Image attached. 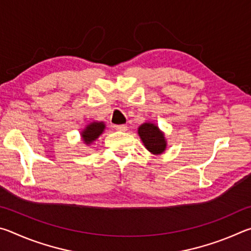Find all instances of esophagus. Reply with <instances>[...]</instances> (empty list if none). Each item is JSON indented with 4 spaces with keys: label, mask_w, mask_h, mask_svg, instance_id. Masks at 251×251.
Instances as JSON below:
<instances>
[{
    "label": "esophagus",
    "mask_w": 251,
    "mask_h": 251,
    "mask_svg": "<svg viewBox=\"0 0 251 251\" xmlns=\"http://www.w3.org/2000/svg\"><path fill=\"white\" fill-rule=\"evenodd\" d=\"M115 129L118 131H126L127 126L126 125H117V126H115Z\"/></svg>",
    "instance_id": "1"
}]
</instances>
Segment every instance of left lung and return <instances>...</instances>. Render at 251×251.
Here are the masks:
<instances>
[{
	"label": "left lung",
	"mask_w": 251,
	"mask_h": 251,
	"mask_svg": "<svg viewBox=\"0 0 251 251\" xmlns=\"http://www.w3.org/2000/svg\"><path fill=\"white\" fill-rule=\"evenodd\" d=\"M138 136L146 150L152 155H161L166 151L167 141L164 131L151 122H146L138 127Z\"/></svg>",
	"instance_id": "1"
}]
</instances>
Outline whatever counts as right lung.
<instances>
[{
  "label": "right lung",
  "instance_id": "add662e5",
  "mask_svg": "<svg viewBox=\"0 0 251 251\" xmlns=\"http://www.w3.org/2000/svg\"><path fill=\"white\" fill-rule=\"evenodd\" d=\"M106 128L104 122H91L90 124L80 131V137L85 145H92L100 136L103 134Z\"/></svg>",
  "mask_w": 251,
  "mask_h": 251
}]
</instances>
